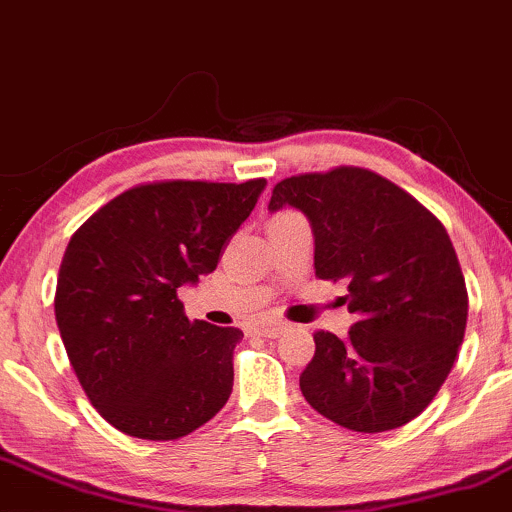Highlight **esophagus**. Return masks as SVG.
<instances>
[{
    "instance_id": "obj_1",
    "label": "esophagus",
    "mask_w": 512,
    "mask_h": 512,
    "mask_svg": "<svg viewBox=\"0 0 512 512\" xmlns=\"http://www.w3.org/2000/svg\"><path fill=\"white\" fill-rule=\"evenodd\" d=\"M252 329L262 336H279L283 331V322L281 319H272V317H260L252 322Z\"/></svg>"
}]
</instances>
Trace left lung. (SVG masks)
<instances>
[{"label": "left lung", "instance_id": "1", "mask_svg": "<svg viewBox=\"0 0 512 512\" xmlns=\"http://www.w3.org/2000/svg\"><path fill=\"white\" fill-rule=\"evenodd\" d=\"M291 205L315 231V274L346 281L348 338L315 331L300 391L319 415L362 434L415 420L451 374L467 288L439 219L362 166L288 176L269 209Z\"/></svg>", "mask_w": 512, "mask_h": 512}]
</instances>
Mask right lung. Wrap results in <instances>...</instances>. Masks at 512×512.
Instances as JSON below:
<instances>
[{
	"instance_id": "add662e5",
	"label": "right lung",
	"mask_w": 512,
	"mask_h": 512,
	"mask_svg": "<svg viewBox=\"0 0 512 512\" xmlns=\"http://www.w3.org/2000/svg\"><path fill=\"white\" fill-rule=\"evenodd\" d=\"M264 186L140 183L71 236L54 315L85 396L119 432L181 439L229 400L243 331L190 322L178 288L217 269Z\"/></svg>"
}]
</instances>
